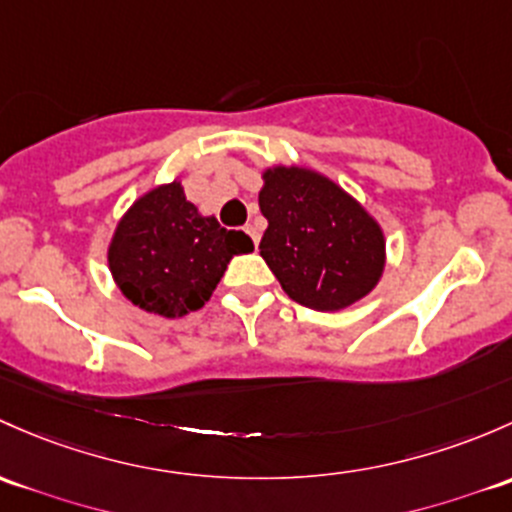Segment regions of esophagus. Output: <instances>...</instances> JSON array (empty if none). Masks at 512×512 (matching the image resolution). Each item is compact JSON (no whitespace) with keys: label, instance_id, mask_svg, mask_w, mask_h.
<instances>
[{"label":"esophagus","instance_id":"obj_1","mask_svg":"<svg viewBox=\"0 0 512 512\" xmlns=\"http://www.w3.org/2000/svg\"><path fill=\"white\" fill-rule=\"evenodd\" d=\"M245 233L250 235V238H252V242H255V245H260V230H257L255 225L247 223V225H245Z\"/></svg>","mask_w":512,"mask_h":512}]
</instances>
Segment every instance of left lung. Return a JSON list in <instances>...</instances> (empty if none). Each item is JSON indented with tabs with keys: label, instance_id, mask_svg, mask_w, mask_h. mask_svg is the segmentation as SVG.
Masks as SVG:
<instances>
[{
	"label": "left lung",
	"instance_id": "8db88e82",
	"mask_svg": "<svg viewBox=\"0 0 512 512\" xmlns=\"http://www.w3.org/2000/svg\"><path fill=\"white\" fill-rule=\"evenodd\" d=\"M260 255L284 292L316 311L368 297L385 272V233L346 188L309 166H267Z\"/></svg>",
	"mask_w": 512,
	"mask_h": 512
}]
</instances>
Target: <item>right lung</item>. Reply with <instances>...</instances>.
Instances as JSON below:
<instances>
[{
  "mask_svg": "<svg viewBox=\"0 0 512 512\" xmlns=\"http://www.w3.org/2000/svg\"><path fill=\"white\" fill-rule=\"evenodd\" d=\"M255 250L242 230L220 228L186 201L184 184L149 188L117 220L107 245L112 282L125 299L164 319L198 311L235 255Z\"/></svg>",
  "mask_w": 512,
  "mask_h": 512,
  "instance_id": "obj_1",
  "label": "right lung"
}]
</instances>
